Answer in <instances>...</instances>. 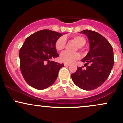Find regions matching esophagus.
Returning <instances> with one entry per match:
<instances>
[{
  "label": "esophagus",
  "mask_w": 123,
  "mask_h": 123,
  "mask_svg": "<svg viewBox=\"0 0 123 123\" xmlns=\"http://www.w3.org/2000/svg\"><path fill=\"white\" fill-rule=\"evenodd\" d=\"M64 65L66 66H68L70 65L69 63H64Z\"/></svg>",
  "instance_id": "esophagus-1"
}]
</instances>
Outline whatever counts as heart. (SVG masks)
I'll return each mask as SVG.
<instances>
[{"label":"heart","instance_id":"b5f03b06","mask_svg":"<svg viewBox=\"0 0 123 123\" xmlns=\"http://www.w3.org/2000/svg\"><path fill=\"white\" fill-rule=\"evenodd\" d=\"M73 40L76 42L79 49L83 47L86 43V40L85 38L81 36H73ZM66 38L64 36H62L59 38L55 43V48L59 51H62L65 47L66 44ZM80 57V54L78 53H71L69 52L65 51L61 54L60 59L62 61L65 63H73L76 60L79 59Z\"/></svg>","mask_w":123,"mask_h":123}]
</instances>
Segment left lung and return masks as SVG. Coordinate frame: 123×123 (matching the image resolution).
Segmentation results:
<instances>
[{
    "instance_id": "left-lung-1",
    "label": "left lung",
    "mask_w": 123,
    "mask_h": 123,
    "mask_svg": "<svg viewBox=\"0 0 123 123\" xmlns=\"http://www.w3.org/2000/svg\"><path fill=\"white\" fill-rule=\"evenodd\" d=\"M80 33L87 35L90 43V50L81 60L86 62V69L77 67L71 77L77 87L90 91L101 86L108 79L114 65L113 50L109 42L95 31L86 29Z\"/></svg>"
}]
</instances>
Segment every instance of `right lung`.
I'll return each instance as SVG.
<instances>
[{
  "label": "right lung",
  "mask_w": 123,
  "mask_h": 123,
  "mask_svg": "<svg viewBox=\"0 0 123 123\" xmlns=\"http://www.w3.org/2000/svg\"><path fill=\"white\" fill-rule=\"evenodd\" d=\"M62 33L43 29L28 37L19 51L20 69L26 83L37 90L54 84L60 69L64 66L50 61L59 57L55 43Z\"/></svg>",
  "instance_id": "right-lung-1"
}]
</instances>
